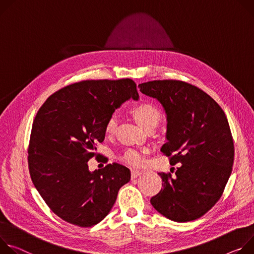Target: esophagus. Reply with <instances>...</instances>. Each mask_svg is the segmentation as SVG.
Masks as SVG:
<instances>
[{
  "instance_id": "obj_1",
  "label": "esophagus",
  "mask_w": 254,
  "mask_h": 254,
  "mask_svg": "<svg viewBox=\"0 0 254 254\" xmlns=\"http://www.w3.org/2000/svg\"><path fill=\"white\" fill-rule=\"evenodd\" d=\"M140 175H142V172L137 171V170H133V171H131V178H132V179H136V178H137V177H139Z\"/></svg>"
}]
</instances>
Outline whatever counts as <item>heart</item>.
<instances>
[{
  "mask_svg": "<svg viewBox=\"0 0 254 254\" xmlns=\"http://www.w3.org/2000/svg\"><path fill=\"white\" fill-rule=\"evenodd\" d=\"M130 114L133 116L135 121L144 128L145 130L149 128H155L159 121L161 120V113L156 106L149 102H141L133 105L130 110ZM117 119L115 116H111L105 123V134L107 136H112L117 129ZM121 159L132 166H141L146 160V151L128 149L122 155Z\"/></svg>",
  "mask_w": 254,
  "mask_h": 254,
  "instance_id": "heart-1",
  "label": "heart"
}]
</instances>
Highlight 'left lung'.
<instances>
[{
  "label": "left lung",
  "mask_w": 254,
  "mask_h": 254,
  "mask_svg": "<svg viewBox=\"0 0 254 254\" xmlns=\"http://www.w3.org/2000/svg\"><path fill=\"white\" fill-rule=\"evenodd\" d=\"M138 88L164 108L167 141L160 150L172 165L179 164L175 176L158 174L163 189L150 203L170 220L198 219L220 200L232 173L234 143L227 117L207 93L183 80H152Z\"/></svg>",
  "instance_id": "obj_1"
}]
</instances>
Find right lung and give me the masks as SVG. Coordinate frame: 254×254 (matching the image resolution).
I'll use <instances>...</instances> for the list:
<instances>
[{"instance_id": "obj_1", "label": "right lung", "mask_w": 254, "mask_h": 254, "mask_svg": "<svg viewBox=\"0 0 254 254\" xmlns=\"http://www.w3.org/2000/svg\"><path fill=\"white\" fill-rule=\"evenodd\" d=\"M138 100L136 83L88 79L52 94L33 121L28 167L50 210L79 227L101 222L130 181L126 166L113 162L91 173L88 161L105 139V123L128 99Z\"/></svg>"}]
</instances>
